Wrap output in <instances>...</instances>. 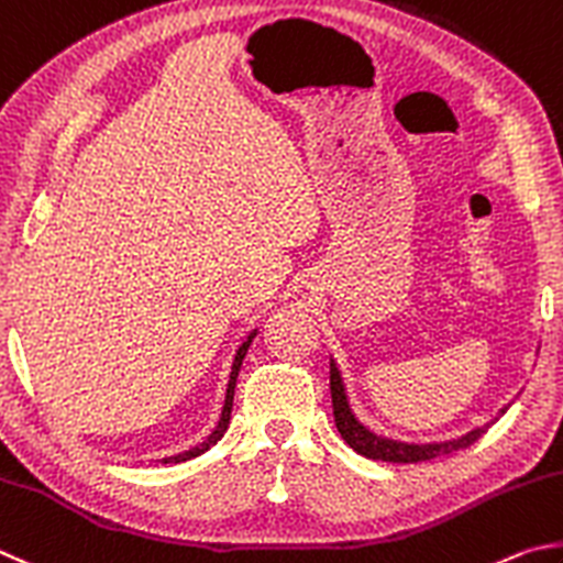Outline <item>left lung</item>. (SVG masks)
Returning <instances> with one entry per match:
<instances>
[{
    "label": "left lung",
    "mask_w": 563,
    "mask_h": 563,
    "mask_svg": "<svg viewBox=\"0 0 563 563\" xmlns=\"http://www.w3.org/2000/svg\"><path fill=\"white\" fill-rule=\"evenodd\" d=\"M331 402H333V420H336V428L341 432V438L349 442V448L356 450L363 457L383 460V462H422V460H432L440 455H450V452H455V450H465L472 445V442H477L482 435H485L492 422L497 420L495 418L492 422H487V426L470 430L467 435H462L457 440L428 442V445H410V442L380 438V435H376V432H371L368 428H363L356 420V416H353V410L349 406L346 388H343V378H341V373L336 368V363H333V358H331Z\"/></svg>",
    "instance_id": "1"
}]
</instances>
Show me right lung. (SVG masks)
Masks as SVG:
<instances>
[{
  "label": "right lung",
  "mask_w": 563,
  "mask_h": 563,
  "mask_svg": "<svg viewBox=\"0 0 563 563\" xmlns=\"http://www.w3.org/2000/svg\"><path fill=\"white\" fill-rule=\"evenodd\" d=\"M254 336H256V331H252V333H250V339H246V341L242 343V346H240V351H236L234 363H232V373H230V383H227L224 408H222L220 422H217V428L212 430V435H207V440H205V442H200V445H195V448H190V450H185V452H180V455L165 457L163 462H185V460H192V457H197V455H202L205 450H210V448L214 445V442L224 435L227 426H230V416H232V400H234V386H236V376H240L242 361H244V356H246V349H250V343H252V339H254Z\"/></svg>",
  "instance_id": "add662e5"
}]
</instances>
